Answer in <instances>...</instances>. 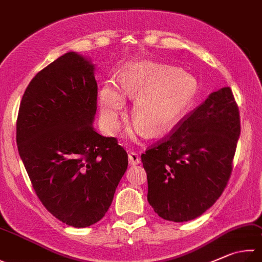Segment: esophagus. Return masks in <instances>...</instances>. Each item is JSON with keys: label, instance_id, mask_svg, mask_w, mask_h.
<instances>
[{"label": "esophagus", "instance_id": "1", "mask_svg": "<svg viewBox=\"0 0 262 262\" xmlns=\"http://www.w3.org/2000/svg\"><path fill=\"white\" fill-rule=\"evenodd\" d=\"M140 163V157L137 152H130L129 154V164L130 165H137Z\"/></svg>", "mask_w": 262, "mask_h": 262}]
</instances>
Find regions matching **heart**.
<instances>
[{"instance_id":"1","label":"heart","mask_w":262,"mask_h":262,"mask_svg":"<svg viewBox=\"0 0 262 262\" xmlns=\"http://www.w3.org/2000/svg\"><path fill=\"white\" fill-rule=\"evenodd\" d=\"M120 91L125 98L137 99L133 122L147 135L155 136L180 121L194 100L197 83L190 75L177 74L176 68L141 61L132 63L121 74ZM121 96L110 85L100 91L102 123L111 133L120 127V114L124 108Z\"/></svg>"}]
</instances>
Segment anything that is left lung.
Returning <instances> with one entry per match:
<instances>
[{"instance_id":"left-lung-1","label":"left lung","mask_w":262,"mask_h":262,"mask_svg":"<svg viewBox=\"0 0 262 262\" xmlns=\"http://www.w3.org/2000/svg\"><path fill=\"white\" fill-rule=\"evenodd\" d=\"M239 133L238 106L226 86L147 148L141 155L147 200L161 218L184 223L215 203L233 171Z\"/></svg>"}]
</instances>
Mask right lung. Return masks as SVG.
<instances>
[{
	"instance_id": "add662e5",
	"label": "right lung",
	"mask_w": 262,
	"mask_h": 262,
	"mask_svg": "<svg viewBox=\"0 0 262 262\" xmlns=\"http://www.w3.org/2000/svg\"><path fill=\"white\" fill-rule=\"evenodd\" d=\"M92 63L67 52L38 72L24 92L18 151L39 201L75 228L99 221L127 169L116 138L92 127L98 85Z\"/></svg>"
}]
</instances>
